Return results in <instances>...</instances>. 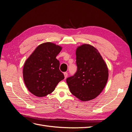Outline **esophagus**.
I'll return each mask as SVG.
<instances>
[{
    "instance_id": "obj_1",
    "label": "esophagus",
    "mask_w": 132,
    "mask_h": 132,
    "mask_svg": "<svg viewBox=\"0 0 132 132\" xmlns=\"http://www.w3.org/2000/svg\"><path fill=\"white\" fill-rule=\"evenodd\" d=\"M64 77H65V79L67 78V77L68 76V73L67 72H64Z\"/></svg>"
}]
</instances>
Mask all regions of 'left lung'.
I'll return each instance as SVG.
<instances>
[{
  "label": "left lung",
  "instance_id": "8db88e82",
  "mask_svg": "<svg viewBox=\"0 0 132 132\" xmlns=\"http://www.w3.org/2000/svg\"><path fill=\"white\" fill-rule=\"evenodd\" d=\"M77 71L66 80L70 92L81 101L95 98L107 83L108 69L97 50L84 44L76 51Z\"/></svg>",
  "mask_w": 132,
  "mask_h": 132
}]
</instances>
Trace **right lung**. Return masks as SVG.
Returning <instances> with one entry per match:
<instances>
[{"instance_id":"right-lung-1","label":"right lung","mask_w":132,"mask_h":132,"mask_svg":"<svg viewBox=\"0 0 132 132\" xmlns=\"http://www.w3.org/2000/svg\"><path fill=\"white\" fill-rule=\"evenodd\" d=\"M62 47L45 43L36 48L26 60L23 69L24 84L29 91L37 97L52 93L64 76L60 71V61L56 58Z\"/></svg>"}]
</instances>
